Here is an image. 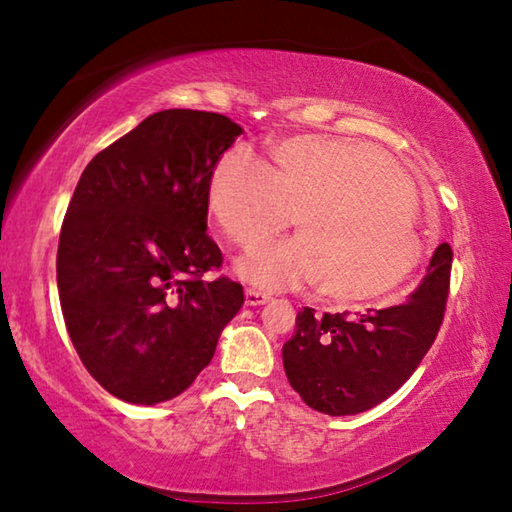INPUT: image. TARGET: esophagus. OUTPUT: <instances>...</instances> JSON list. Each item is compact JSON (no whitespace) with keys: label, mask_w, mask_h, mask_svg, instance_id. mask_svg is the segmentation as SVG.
Returning <instances> with one entry per match:
<instances>
[{"label":"esophagus","mask_w":512,"mask_h":512,"mask_svg":"<svg viewBox=\"0 0 512 512\" xmlns=\"http://www.w3.org/2000/svg\"><path fill=\"white\" fill-rule=\"evenodd\" d=\"M268 300H271V293H264V291H257V289H246V305L259 307V305H266Z\"/></svg>","instance_id":"1"}]
</instances>
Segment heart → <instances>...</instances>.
<instances>
[{
	"instance_id": "b5f03b06",
	"label": "heart",
	"mask_w": 512,
	"mask_h": 512,
	"mask_svg": "<svg viewBox=\"0 0 512 512\" xmlns=\"http://www.w3.org/2000/svg\"><path fill=\"white\" fill-rule=\"evenodd\" d=\"M210 210L237 246H255L296 221L300 235L237 259L259 289L318 282L334 300L393 291L422 259L418 201L375 146L293 137L275 146L273 169L244 146L223 153L210 178Z\"/></svg>"
}]
</instances>
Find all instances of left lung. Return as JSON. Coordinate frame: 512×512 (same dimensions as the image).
Here are the masks:
<instances>
[{
    "label": "left lung",
    "mask_w": 512,
    "mask_h": 512,
    "mask_svg": "<svg viewBox=\"0 0 512 512\" xmlns=\"http://www.w3.org/2000/svg\"><path fill=\"white\" fill-rule=\"evenodd\" d=\"M452 248L440 244L402 305L366 314L298 311L284 372L302 402L325 415H357L391 397L429 352L443 323Z\"/></svg>",
    "instance_id": "obj_1"
}]
</instances>
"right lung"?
<instances>
[{
  "label": "right lung",
  "mask_w": 512,
  "mask_h": 512,
  "mask_svg": "<svg viewBox=\"0 0 512 512\" xmlns=\"http://www.w3.org/2000/svg\"><path fill=\"white\" fill-rule=\"evenodd\" d=\"M244 128L160 110L94 155L60 230L56 277L76 352L110 395L153 406L194 384L244 305L207 237V194Z\"/></svg>",
  "instance_id": "1"
}]
</instances>
